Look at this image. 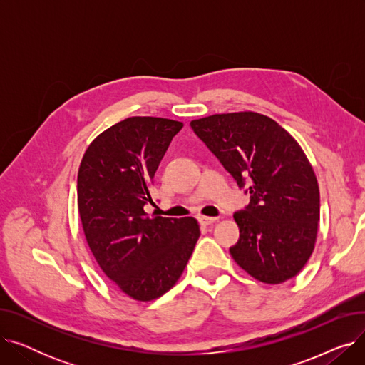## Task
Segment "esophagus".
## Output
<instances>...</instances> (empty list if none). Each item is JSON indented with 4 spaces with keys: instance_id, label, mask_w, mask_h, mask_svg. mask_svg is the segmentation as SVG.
<instances>
[{
    "instance_id": "1",
    "label": "esophagus",
    "mask_w": 365,
    "mask_h": 365,
    "mask_svg": "<svg viewBox=\"0 0 365 365\" xmlns=\"http://www.w3.org/2000/svg\"><path fill=\"white\" fill-rule=\"evenodd\" d=\"M198 222L202 225V226H210L213 225L216 222V217H205V216H200L198 217Z\"/></svg>"
}]
</instances>
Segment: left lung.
Segmentation results:
<instances>
[{
	"label": "left lung",
	"instance_id": "8db88e82",
	"mask_svg": "<svg viewBox=\"0 0 365 365\" xmlns=\"http://www.w3.org/2000/svg\"><path fill=\"white\" fill-rule=\"evenodd\" d=\"M190 127L250 194V204L234 213V260L266 284L296 277L314 252L319 220L318 182L299 143L256 112L216 113Z\"/></svg>",
	"mask_w": 365,
	"mask_h": 365
}]
</instances>
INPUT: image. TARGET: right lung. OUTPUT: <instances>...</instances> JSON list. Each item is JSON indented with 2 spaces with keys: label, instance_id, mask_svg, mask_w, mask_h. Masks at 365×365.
<instances>
[{
  "label": "right lung",
  "instance_id": "right-lung-1",
  "mask_svg": "<svg viewBox=\"0 0 365 365\" xmlns=\"http://www.w3.org/2000/svg\"><path fill=\"white\" fill-rule=\"evenodd\" d=\"M182 127L167 118H127L91 142L78 170V212L90 250L106 277L140 302L176 284L200 238L194 217H161L143 208Z\"/></svg>",
  "mask_w": 365,
  "mask_h": 365
}]
</instances>
